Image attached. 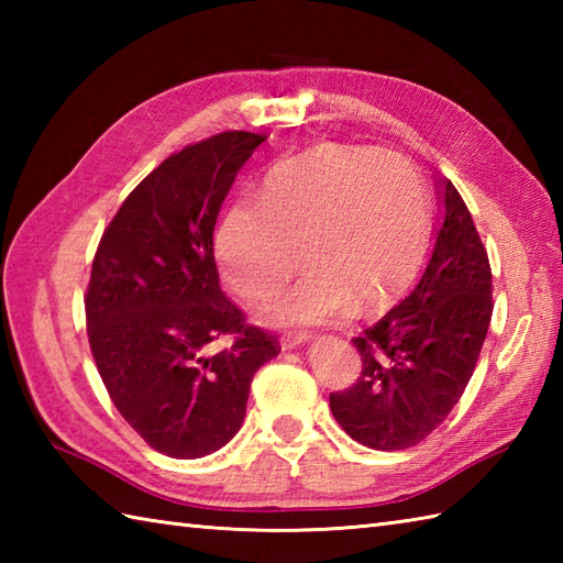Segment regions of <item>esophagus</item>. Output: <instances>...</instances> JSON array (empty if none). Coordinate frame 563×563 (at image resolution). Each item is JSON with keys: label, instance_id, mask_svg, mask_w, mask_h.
<instances>
[{"label": "esophagus", "instance_id": "esophagus-1", "mask_svg": "<svg viewBox=\"0 0 563 563\" xmlns=\"http://www.w3.org/2000/svg\"><path fill=\"white\" fill-rule=\"evenodd\" d=\"M314 336L312 333H307V331H297V333H288V336L283 339V349H297V345H302V343H309L312 341Z\"/></svg>", "mask_w": 563, "mask_h": 563}]
</instances>
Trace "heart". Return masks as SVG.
I'll use <instances>...</instances> for the list:
<instances>
[{"mask_svg":"<svg viewBox=\"0 0 563 563\" xmlns=\"http://www.w3.org/2000/svg\"><path fill=\"white\" fill-rule=\"evenodd\" d=\"M430 236L421 176L394 152L319 145L261 178L258 202L236 198L220 214L214 256L230 288L266 300L300 258L302 278L263 309L273 327L336 321L353 302L389 300L416 273Z\"/></svg>","mask_w":563,"mask_h":563,"instance_id":"1","label":"heart"}]
</instances>
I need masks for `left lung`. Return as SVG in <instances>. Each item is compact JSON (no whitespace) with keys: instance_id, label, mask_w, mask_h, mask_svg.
Segmentation results:
<instances>
[{"instance_id":"1","label":"left lung","mask_w":563,"mask_h":563,"mask_svg":"<svg viewBox=\"0 0 563 563\" xmlns=\"http://www.w3.org/2000/svg\"><path fill=\"white\" fill-rule=\"evenodd\" d=\"M440 224L430 258L409 297L367 327L353 345L363 373L329 397L353 440L406 450L445 421L470 382L492 321V266L462 196L435 181Z\"/></svg>"}]
</instances>
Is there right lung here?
<instances>
[{"instance_id": "1", "label": "right lung", "mask_w": 563, "mask_h": 563, "mask_svg": "<svg viewBox=\"0 0 563 563\" xmlns=\"http://www.w3.org/2000/svg\"><path fill=\"white\" fill-rule=\"evenodd\" d=\"M263 135L222 133L172 154L103 232L87 290L89 345L115 409L176 460L218 452L242 428L275 336L220 290L212 232L236 172ZM235 341L220 354L209 343Z\"/></svg>"}]
</instances>
